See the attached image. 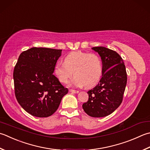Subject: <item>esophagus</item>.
<instances>
[{"mask_svg":"<svg viewBox=\"0 0 150 150\" xmlns=\"http://www.w3.org/2000/svg\"><path fill=\"white\" fill-rule=\"evenodd\" d=\"M69 92H72V93H79V91L78 90H69Z\"/></svg>","mask_w":150,"mask_h":150,"instance_id":"34e87169","label":"esophagus"}]
</instances>
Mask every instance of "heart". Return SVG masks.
Here are the masks:
<instances>
[{"label": "heart", "mask_w": 150, "mask_h": 150, "mask_svg": "<svg viewBox=\"0 0 150 150\" xmlns=\"http://www.w3.org/2000/svg\"><path fill=\"white\" fill-rule=\"evenodd\" d=\"M54 72L62 83H67L73 73L75 76L70 82V86L92 88L100 81L103 64L101 58L96 54L74 51L66 56L64 62L56 63Z\"/></svg>", "instance_id": "heart-1"}]
</instances>
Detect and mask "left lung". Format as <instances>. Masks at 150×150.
<instances>
[{"label": "left lung", "instance_id": "1", "mask_svg": "<svg viewBox=\"0 0 150 150\" xmlns=\"http://www.w3.org/2000/svg\"><path fill=\"white\" fill-rule=\"evenodd\" d=\"M101 57L103 75L98 85L89 90V98L83 105L88 115L101 118L112 113L121 105L127 84L124 60L113 50L104 47L92 48Z\"/></svg>", "mask_w": 150, "mask_h": 150}]
</instances>
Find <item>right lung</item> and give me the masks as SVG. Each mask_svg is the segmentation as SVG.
<instances>
[{
    "label": "right lung",
    "instance_id": "add662e5",
    "mask_svg": "<svg viewBox=\"0 0 150 150\" xmlns=\"http://www.w3.org/2000/svg\"><path fill=\"white\" fill-rule=\"evenodd\" d=\"M62 50L32 47L19 55L14 67L15 95L31 115L45 118L53 114L68 92L52 74Z\"/></svg>",
    "mask_w": 150,
    "mask_h": 150
}]
</instances>
